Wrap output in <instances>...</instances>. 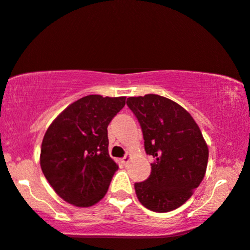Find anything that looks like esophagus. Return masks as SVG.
Wrapping results in <instances>:
<instances>
[{"mask_svg":"<svg viewBox=\"0 0 250 250\" xmlns=\"http://www.w3.org/2000/svg\"><path fill=\"white\" fill-rule=\"evenodd\" d=\"M129 159H130V155H129V154H125V155L123 156V158H122V160H121L122 164L125 165V166H127V164L129 162Z\"/></svg>","mask_w":250,"mask_h":250,"instance_id":"34e87169","label":"esophagus"}]
</instances>
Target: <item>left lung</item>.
I'll return each mask as SVG.
<instances>
[{"mask_svg": "<svg viewBox=\"0 0 250 250\" xmlns=\"http://www.w3.org/2000/svg\"><path fill=\"white\" fill-rule=\"evenodd\" d=\"M128 107L141 125L146 154L152 155L151 175L135 183L141 204L167 212L181 207L205 177L208 146L191 114L159 95L129 97Z\"/></svg>", "mask_w": 250, "mask_h": 250, "instance_id": "1", "label": "left lung"}]
</instances>
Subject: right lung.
I'll return each instance as SVG.
<instances>
[{
    "label": "right lung",
    "mask_w": 250,
    "mask_h": 250,
    "mask_svg": "<svg viewBox=\"0 0 250 250\" xmlns=\"http://www.w3.org/2000/svg\"><path fill=\"white\" fill-rule=\"evenodd\" d=\"M125 97L89 95L66 107L46 130L40 165L68 204L90 207L104 198L118 165L108 154L107 127Z\"/></svg>",
    "instance_id": "right-lung-1"
}]
</instances>
